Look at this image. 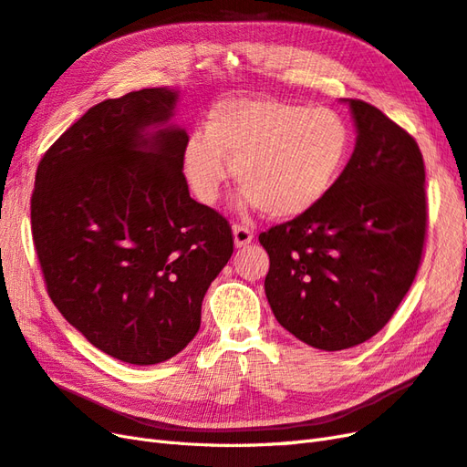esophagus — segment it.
Segmentation results:
<instances>
[{
	"instance_id": "34e87169",
	"label": "esophagus",
	"mask_w": 467,
	"mask_h": 467,
	"mask_svg": "<svg viewBox=\"0 0 467 467\" xmlns=\"http://www.w3.org/2000/svg\"><path fill=\"white\" fill-rule=\"evenodd\" d=\"M233 236H234V246L236 248H244L246 244L252 243V238H254V233H252L250 229H246V226L234 224L233 226Z\"/></svg>"
}]
</instances>
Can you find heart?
<instances>
[{"mask_svg":"<svg viewBox=\"0 0 467 467\" xmlns=\"http://www.w3.org/2000/svg\"><path fill=\"white\" fill-rule=\"evenodd\" d=\"M350 144V127L335 109L231 98L211 108L203 135L193 132L185 140L182 168L202 203L217 202L234 170L244 205L287 221L305 215L335 188Z\"/></svg>","mask_w":467,"mask_h":467,"instance_id":"1","label":"heart"}]
</instances>
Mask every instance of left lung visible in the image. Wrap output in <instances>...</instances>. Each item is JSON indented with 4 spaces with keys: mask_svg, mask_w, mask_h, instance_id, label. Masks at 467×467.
<instances>
[{
    "mask_svg": "<svg viewBox=\"0 0 467 467\" xmlns=\"http://www.w3.org/2000/svg\"><path fill=\"white\" fill-rule=\"evenodd\" d=\"M342 103L356 144L335 188L305 215L260 234L277 323L327 352L352 348L388 325L417 275L426 231L415 139L374 105Z\"/></svg>",
    "mask_w": 467,
    "mask_h": 467,
    "instance_id": "8db88e82",
    "label": "left lung"
}]
</instances>
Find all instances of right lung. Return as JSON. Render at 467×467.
<instances>
[{"label": "right lung", "mask_w": 467, "mask_h": 467, "mask_svg": "<svg viewBox=\"0 0 467 467\" xmlns=\"http://www.w3.org/2000/svg\"><path fill=\"white\" fill-rule=\"evenodd\" d=\"M180 91L98 103L36 168L33 241L48 296L101 352L152 366L197 335L202 303L233 254L231 226L190 197Z\"/></svg>", "instance_id": "right-lung-1"}]
</instances>
